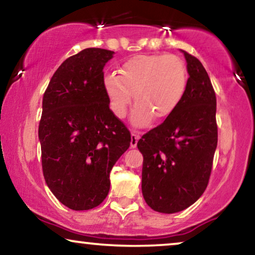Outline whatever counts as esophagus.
Segmentation results:
<instances>
[{
	"label": "esophagus",
	"instance_id": "1",
	"mask_svg": "<svg viewBox=\"0 0 255 255\" xmlns=\"http://www.w3.org/2000/svg\"><path fill=\"white\" fill-rule=\"evenodd\" d=\"M138 138H140V136H138L137 134L131 133V141H130V147H131V148H135V147H136Z\"/></svg>",
	"mask_w": 255,
	"mask_h": 255
}]
</instances>
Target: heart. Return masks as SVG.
I'll return each instance as SVG.
<instances>
[{"instance_id":"heart-1","label":"heart","mask_w":255,"mask_h":255,"mask_svg":"<svg viewBox=\"0 0 255 255\" xmlns=\"http://www.w3.org/2000/svg\"><path fill=\"white\" fill-rule=\"evenodd\" d=\"M186 69L175 54H140L126 60L118 74L104 78V88L113 114L122 119L133 101V124L147 126L152 115L163 120L174 113L184 97Z\"/></svg>"}]
</instances>
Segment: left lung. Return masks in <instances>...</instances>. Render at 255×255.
Returning a JSON list of instances; mask_svg holds the SVG:
<instances>
[{
    "mask_svg": "<svg viewBox=\"0 0 255 255\" xmlns=\"http://www.w3.org/2000/svg\"><path fill=\"white\" fill-rule=\"evenodd\" d=\"M183 53L189 78L181 104L137 142L143 155L142 195L162 213L182 211L203 195L218 142L211 80L196 57Z\"/></svg>",
    "mask_w": 255,
    "mask_h": 255,
    "instance_id": "obj_1",
    "label": "left lung"
}]
</instances>
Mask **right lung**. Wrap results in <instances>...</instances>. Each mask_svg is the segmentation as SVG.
<instances>
[{"mask_svg":"<svg viewBox=\"0 0 255 255\" xmlns=\"http://www.w3.org/2000/svg\"><path fill=\"white\" fill-rule=\"evenodd\" d=\"M113 53L88 47L69 57L43 97L44 178L56 198L76 211L104 202L112 168L130 145V131L110 110L104 88V66Z\"/></svg>","mask_w":255,"mask_h":255,"instance_id":"right-lung-1","label":"right lung"}]
</instances>
